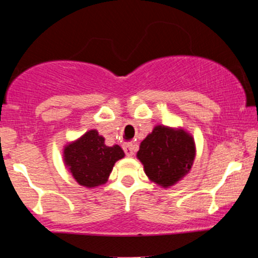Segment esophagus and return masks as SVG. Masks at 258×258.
<instances>
[{"instance_id": "esophagus-1", "label": "esophagus", "mask_w": 258, "mask_h": 258, "mask_svg": "<svg viewBox=\"0 0 258 258\" xmlns=\"http://www.w3.org/2000/svg\"><path fill=\"white\" fill-rule=\"evenodd\" d=\"M135 149L136 147L133 143H126L125 146H123V150H125L126 156H128V158H131L133 154H135Z\"/></svg>"}]
</instances>
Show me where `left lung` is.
<instances>
[{
	"instance_id": "left-lung-1",
	"label": "left lung",
	"mask_w": 258,
	"mask_h": 258,
	"mask_svg": "<svg viewBox=\"0 0 258 258\" xmlns=\"http://www.w3.org/2000/svg\"><path fill=\"white\" fill-rule=\"evenodd\" d=\"M193 136L182 127L158 125L139 146L137 158L152 182L170 188L189 173L195 159Z\"/></svg>"
}]
</instances>
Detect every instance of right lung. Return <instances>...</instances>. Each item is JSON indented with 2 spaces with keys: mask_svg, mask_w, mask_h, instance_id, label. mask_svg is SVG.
Wrapping results in <instances>:
<instances>
[{
  "mask_svg": "<svg viewBox=\"0 0 258 258\" xmlns=\"http://www.w3.org/2000/svg\"><path fill=\"white\" fill-rule=\"evenodd\" d=\"M104 141L97 130H90L64 147L65 167L80 185L96 188L104 184L115 162L125 156L121 147H108Z\"/></svg>",
  "mask_w": 258,
  "mask_h": 258,
  "instance_id": "add662e5",
  "label": "right lung"
}]
</instances>
